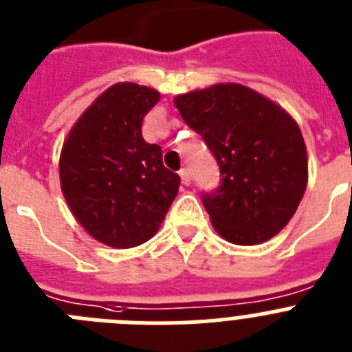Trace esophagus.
<instances>
[{"instance_id": "esophagus-1", "label": "esophagus", "mask_w": 352, "mask_h": 352, "mask_svg": "<svg viewBox=\"0 0 352 352\" xmlns=\"http://www.w3.org/2000/svg\"><path fill=\"white\" fill-rule=\"evenodd\" d=\"M179 178H182V183L185 186H188L192 183V174H190V170L188 169H182L179 170Z\"/></svg>"}]
</instances>
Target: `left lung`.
Here are the masks:
<instances>
[{"mask_svg": "<svg viewBox=\"0 0 352 352\" xmlns=\"http://www.w3.org/2000/svg\"><path fill=\"white\" fill-rule=\"evenodd\" d=\"M174 105L220 166V188L203 195L214 231L234 245L278 234L309 182L307 146L291 114L236 82L183 93Z\"/></svg>", "mask_w": 352, "mask_h": 352, "instance_id": "8db88e82", "label": "left lung"}]
</instances>
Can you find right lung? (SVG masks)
<instances>
[{"label":"right lung","mask_w":352,"mask_h":352,"mask_svg":"<svg viewBox=\"0 0 352 352\" xmlns=\"http://www.w3.org/2000/svg\"><path fill=\"white\" fill-rule=\"evenodd\" d=\"M160 93L118 82L89 105L68 132L60 183L72 214L91 238L132 248L153 238L179 188L162 149L142 139V120Z\"/></svg>","instance_id":"right-lung-1"}]
</instances>
